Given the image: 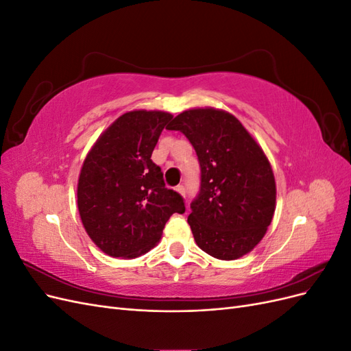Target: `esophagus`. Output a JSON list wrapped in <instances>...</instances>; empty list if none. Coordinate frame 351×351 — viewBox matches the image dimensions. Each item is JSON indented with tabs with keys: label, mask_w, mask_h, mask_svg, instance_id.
I'll list each match as a JSON object with an SVG mask.
<instances>
[{
	"label": "esophagus",
	"mask_w": 351,
	"mask_h": 351,
	"mask_svg": "<svg viewBox=\"0 0 351 351\" xmlns=\"http://www.w3.org/2000/svg\"><path fill=\"white\" fill-rule=\"evenodd\" d=\"M176 190H177V192H178L180 195H182L183 197L186 196V189H184V186H177V189H176Z\"/></svg>",
	"instance_id": "esophagus-1"
}]
</instances>
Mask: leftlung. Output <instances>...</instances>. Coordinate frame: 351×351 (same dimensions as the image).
Segmentation results:
<instances>
[{"label":"left lung","instance_id":"1","mask_svg":"<svg viewBox=\"0 0 351 351\" xmlns=\"http://www.w3.org/2000/svg\"><path fill=\"white\" fill-rule=\"evenodd\" d=\"M168 130L187 137L200 164V192L187 218L196 244L221 261L247 254L267 234L277 202L275 177L263 149L224 110H186Z\"/></svg>","mask_w":351,"mask_h":351}]
</instances>
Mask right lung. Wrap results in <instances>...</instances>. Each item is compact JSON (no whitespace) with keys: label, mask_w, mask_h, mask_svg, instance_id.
<instances>
[{"label":"right lung","mask_w":351,"mask_h":351,"mask_svg":"<svg viewBox=\"0 0 351 351\" xmlns=\"http://www.w3.org/2000/svg\"><path fill=\"white\" fill-rule=\"evenodd\" d=\"M173 115L133 110L104 130L84 158L77 208L90 240L111 258L134 259L161 240L165 222L186 210L152 162L161 132Z\"/></svg>","instance_id":"add662e5"}]
</instances>
